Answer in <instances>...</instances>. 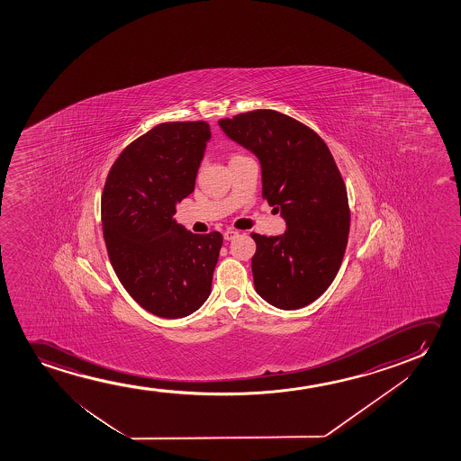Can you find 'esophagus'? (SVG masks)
<instances>
[{"label": "esophagus", "instance_id": "esophagus-1", "mask_svg": "<svg viewBox=\"0 0 461 461\" xmlns=\"http://www.w3.org/2000/svg\"><path fill=\"white\" fill-rule=\"evenodd\" d=\"M240 236V231H236V230H227L225 233H223V238H225V240H233L234 238H238Z\"/></svg>", "mask_w": 461, "mask_h": 461}]
</instances>
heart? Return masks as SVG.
I'll use <instances>...</instances> for the list:
<instances>
[{"label": "heart", "instance_id": "1", "mask_svg": "<svg viewBox=\"0 0 461 461\" xmlns=\"http://www.w3.org/2000/svg\"><path fill=\"white\" fill-rule=\"evenodd\" d=\"M234 156H240V154H234ZM234 156H233V158H234Z\"/></svg>", "mask_w": 461, "mask_h": 461}]
</instances>
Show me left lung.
<instances>
[{"label": "left lung", "mask_w": 461, "mask_h": 461, "mask_svg": "<svg viewBox=\"0 0 461 461\" xmlns=\"http://www.w3.org/2000/svg\"><path fill=\"white\" fill-rule=\"evenodd\" d=\"M259 158L263 198L286 221L282 236L252 233L255 290L282 310L303 309L334 282L347 250V187L328 145L301 121L253 110L219 121Z\"/></svg>", "instance_id": "left-lung-1"}]
</instances>
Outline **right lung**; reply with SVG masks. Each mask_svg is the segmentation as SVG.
I'll return each mask as SVG.
<instances>
[{
  "label": "right lung",
  "instance_id": "add662e5",
  "mask_svg": "<svg viewBox=\"0 0 461 461\" xmlns=\"http://www.w3.org/2000/svg\"><path fill=\"white\" fill-rule=\"evenodd\" d=\"M209 137L206 121L152 127L121 152L102 192L108 258L133 301L160 318L190 315L211 294L221 234L190 233L173 221L195 189Z\"/></svg>",
  "mask_w": 461,
  "mask_h": 461
}]
</instances>
